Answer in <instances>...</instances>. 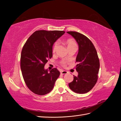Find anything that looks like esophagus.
I'll use <instances>...</instances> for the list:
<instances>
[{
	"mask_svg": "<svg viewBox=\"0 0 121 121\" xmlns=\"http://www.w3.org/2000/svg\"><path fill=\"white\" fill-rule=\"evenodd\" d=\"M68 72L67 71H62L60 72V74L61 75L67 74H68Z\"/></svg>",
	"mask_w": 121,
	"mask_h": 121,
	"instance_id": "34e87169",
	"label": "esophagus"
}]
</instances>
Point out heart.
Here are the masks:
<instances>
[{
	"label": "heart",
	"mask_w": 121,
	"mask_h": 121,
	"mask_svg": "<svg viewBox=\"0 0 121 121\" xmlns=\"http://www.w3.org/2000/svg\"><path fill=\"white\" fill-rule=\"evenodd\" d=\"M66 44H67L68 47L73 46H76V44L75 42V41H74V40H73L72 39L67 40V41H66ZM57 46H58V43L57 42H56V43L54 44V45L53 47V52H54L56 51V48L57 47ZM63 64H64V63H63Z\"/></svg>",
	"instance_id": "b5f03b06"
}]
</instances>
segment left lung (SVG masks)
I'll return each instance as SVG.
<instances>
[{
	"label": "left lung",
	"mask_w": 121,
	"mask_h": 121,
	"mask_svg": "<svg viewBox=\"0 0 121 121\" xmlns=\"http://www.w3.org/2000/svg\"><path fill=\"white\" fill-rule=\"evenodd\" d=\"M67 33L74 38L79 46L76 59L77 76H74L73 81L69 84L73 91L80 94L89 92L95 85L100 67L99 60L94 45L86 36L80 33L69 31Z\"/></svg>",
	"instance_id": "obj_1"
}]
</instances>
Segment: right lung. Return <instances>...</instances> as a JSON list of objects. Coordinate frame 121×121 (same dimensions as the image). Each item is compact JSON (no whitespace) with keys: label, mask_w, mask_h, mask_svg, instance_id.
Instances as JSON below:
<instances>
[{"label":"right lung","mask_w":121,"mask_h":121,"mask_svg":"<svg viewBox=\"0 0 121 121\" xmlns=\"http://www.w3.org/2000/svg\"><path fill=\"white\" fill-rule=\"evenodd\" d=\"M65 33L64 31H36L25 44L21 52V69L26 84L35 94L43 95L49 93L60 76L57 69L49 72L44 66L52 56L53 44Z\"/></svg>","instance_id":"1"}]
</instances>
